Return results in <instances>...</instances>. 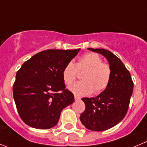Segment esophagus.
<instances>
[{
    "label": "esophagus",
    "mask_w": 147,
    "mask_h": 147,
    "mask_svg": "<svg viewBox=\"0 0 147 147\" xmlns=\"http://www.w3.org/2000/svg\"><path fill=\"white\" fill-rule=\"evenodd\" d=\"M75 100H80V98L78 96H77V95H75Z\"/></svg>",
    "instance_id": "obj_1"
}]
</instances>
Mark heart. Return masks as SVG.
Masks as SVG:
<instances>
[{
	"label": "heart",
	"mask_w": 147,
	"mask_h": 147,
	"mask_svg": "<svg viewBox=\"0 0 147 147\" xmlns=\"http://www.w3.org/2000/svg\"><path fill=\"white\" fill-rule=\"evenodd\" d=\"M85 70L82 81L75 82L69 88V90L78 96L99 93L108 88L111 78V67L102 62V58L95 53H87L80 57L76 65L69 62L62 70V79L66 85L73 83L78 76V71Z\"/></svg>",
	"instance_id": "obj_1"
}]
</instances>
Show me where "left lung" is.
I'll use <instances>...</instances> for the list:
<instances>
[{
	"mask_svg": "<svg viewBox=\"0 0 147 147\" xmlns=\"http://www.w3.org/2000/svg\"><path fill=\"white\" fill-rule=\"evenodd\" d=\"M88 49L107 58L111 67V78L108 88L95 98H82L85 110L81 113V123L91 131H102L121 121L127 113L134 82L129 71L111 52L104 49Z\"/></svg>",
	"mask_w": 147,
	"mask_h": 147,
	"instance_id": "1",
	"label": "left lung"
}]
</instances>
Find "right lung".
<instances>
[{
  "label": "right lung",
  "instance_id": "1",
  "mask_svg": "<svg viewBox=\"0 0 147 147\" xmlns=\"http://www.w3.org/2000/svg\"><path fill=\"white\" fill-rule=\"evenodd\" d=\"M80 49H47L36 54L18 70L13 86L17 111L31 127L48 129L57 123L63 108L75 101L62 79L65 65Z\"/></svg>",
  "mask_w": 147,
  "mask_h": 147
}]
</instances>
